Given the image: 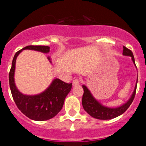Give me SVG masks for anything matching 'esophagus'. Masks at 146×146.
Returning <instances> with one entry per match:
<instances>
[{"label":"esophagus","instance_id":"1","mask_svg":"<svg viewBox=\"0 0 146 146\" xmlns=\"http://www.w3.org/2000/svg\"><path fill=\"white\" fill-rule=\"evenodd\" d=\"M79 84H80V80L78 79H74V80H73V82H72V85H73L74 86H78Z\"/></svg>","mask_w":146,"mask_h":146}]
</instances>
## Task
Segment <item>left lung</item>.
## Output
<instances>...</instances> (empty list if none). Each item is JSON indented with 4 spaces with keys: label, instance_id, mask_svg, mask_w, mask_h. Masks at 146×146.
Masks as SVG:
<instances>
[{
    "label": "left lung",
    "instance_id": "1",
    "mask_svg": "<svg viewBox=\"0 0 146 146\" xmlns=\"http://www.w3.org/2000/svg\"><path fill=\"white\" fill-rule=\"evenodd\" d=\"M123 55H126V56H130L131 58V60L133 61L134 64L135 65V58H134L133 53H132L131 50H129L128 48H126V47H123ZM82 88H83V90H84V93H83V95H82V104L85 110L93 118L100 120H109L116 118V117L121 115V114H123L126 110L128 109L129 107L131 105L134 99H135V94H136L137 83L133 94L131 95V98L129 99V101L125 103L124 104H123V105L115 108H108V107L102 105L96 99H95V98L92 96L91 93L90 92V91L86 86H82Z\"/></svg>",
    "mask_w": 146,
    "mask_h": 146
}]
</instances>
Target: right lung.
<instances>
[{
	"mask_svg": "<svg viewBox=\"0 0 146 146\" xmlns=\"http://www.w3.org/2000/svg\"><path fill=\"white\" fill-rule=\"evenodd\" d=\"M23 50H32L48 53L50 47L42 45H29L19 50L14 56L9 80L13 99L18 109L23 114L34 121H46L55 117L63 108L67 94L72 89V83H66L59 79H55L44 92L34 96L24 95L18 91L15 83V63L18 55ZM50 60V58H48Z\"/></svg>",
	"mask_w": 146,
	"mask_h": 146,
	"instance_id": "1",
	"label": "right lung"
}]
</instances>
